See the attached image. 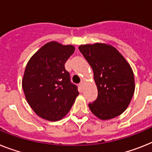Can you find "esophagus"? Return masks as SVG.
<instances>
[{
  "label": "esophagus",
  "instance_id": "1",
  "mask_svg": "<svg viewBox=\"0 0 152 152\" xmlns=\"http://www.w3.org/2000/svg\"><path fill=\"white\" fill-rule=\"evenodd\" d=\"M80 86L81 88H83V82L80 83Z\"/></svg>",
  "mask_w": 152,
  "mask_h": 152
}]
</instances>
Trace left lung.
I'll return each mask as SVG.
<instances>
[{"mask_svg":"<svg viewBox=\"0 0 152 152\" xmlns=\"http://www.w3.org/2000/svg\"><path fill=\"white\" fill-rule=\"evenodd\" d=\"M79 49L94 70L97 86V98L89 104L91 112L101 120L121 114L134 92V77L130 65L109 45H83Z\"/></svg>","mask_w":152,"mask_h":152,"instance_id":"1","label":"left lung"}]
</instances>
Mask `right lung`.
<instances>
[{"instance_id":"1","label":"right lung","mask_w":152,"mask_h":152,"mask_svg":"<svg viewBox=\"0 0 152 152\" xmlns=\"http://www.w3.org/2000/svg\"><path fill=\"white\" fill-rule=\"evenodd\" d=\"M72 45L45 44L30 58L23 76L26 100L36 114L56 121L68 113L79 95L65 63L73 54Z\"/></svg>"}]
</instances>
